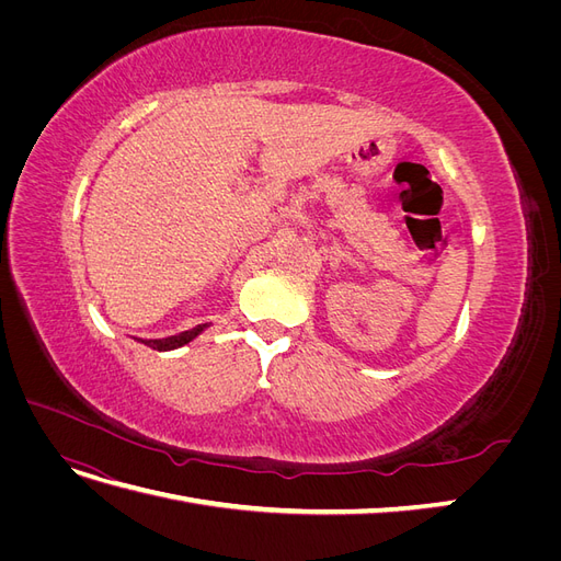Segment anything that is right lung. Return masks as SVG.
<instances>
[{
	"label": "right lung",
	"instance_id": "obj_1",
	"mask_svg": "<svg viewBox=\"0 0 561 561\" xmlns=\"http://www.w3.org/2000/svg\"><path fill=\"white\" fill-rule=\"evenodd\" d=\"M201 332H203V328H196V330L184 332V334H180V336L163 339V342H145V344L151 346V348H157V351H173V348H180V346H184V344H190L192 339L198 336Z\"/></svg>",
	"mask_w": 561,
	"mask_h": 561
}]
</instances>
